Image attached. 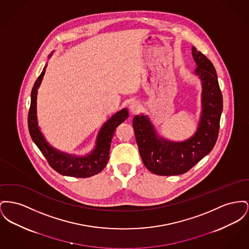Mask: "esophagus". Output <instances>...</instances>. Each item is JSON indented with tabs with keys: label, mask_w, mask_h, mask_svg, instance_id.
Here are the masks:
<instances>
[{
	"label": "esophagus",
	"mask_w": 249,
	"mask_h": 249,
	"mask_svg": "<svg viewBox=\"0 0 249 249\" xmlns=\"http://www.w3.org/2000/svg\"><path fill=\"white\" fill-rule=\"evenodd\" d=\"M140 109H141L140 104L138 103H136V102H133V103H131L130 106H129V110H130V112H131L132 114H136Z\"/></svg>",
	"instance_id": "esophagus-1"
}]
</instances>
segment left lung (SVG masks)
<instances>
[{"label": "left lung", "instance_id": "obj_1", "mask_svg": "<svg viewBox=\"0 0 249 249\" xmlns=\"http://www.w3.org/2000/svg\"><path fill=\"white\" fill-rule=\"evenodd\" d=\"M192 54L201 92V113L196 132L184 141H171L161 136L148 116L136 115L132 119L139 152L146 168L160 176L180 175L208 155L216 143L219 132L223 98L215 69L212 62L195 47Z\"/></svg>", "mask_w": 249, "mask_h": 249}]
</instances>
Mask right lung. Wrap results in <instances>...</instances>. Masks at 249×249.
Returning a JSON list of instances; mask_svg holds the SVG:
<instances>
[{"instance_id": "1", "label": "right lung", "mask_w": 249, "mask_h": 249, "mask_svg": "<svg viewBox=\"0 0 249 249\" xmlns=\"http://www.w3.org/2000/svg\"><path fill=\"white\" fill-rule=\"evenodd\" d=\"M53 53V51L49 55V58L52 57ZM47 64L36 81L31 93V105L28 114V128L31 138L42 152L50 165L59 174L75 178H88L96 175L103 171L108 162L114 132L117 126L129 117L128 109L123 108L122 110L118 111L103 124L97 135L96 145L90 153L80 156L59 150L50 145V143L46 140L43 133L40 131L37 121V89L40 87L43 80Z\"/></svg>"}]
</instances>
